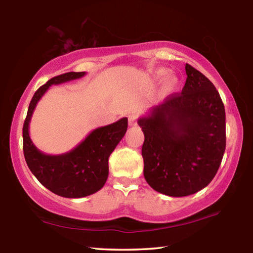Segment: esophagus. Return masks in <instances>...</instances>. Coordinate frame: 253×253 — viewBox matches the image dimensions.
<instances>
[{
	"mask_svg": "<svg viewBox=\"0 0 253 253\" xmlns=\"http://www.w3.org/2000/svg\"><path fill=\"white\" fill-rule=\"evenodd\" d=\"M137 121H138V116L136 114H131L128 116V124H129V126H136Z\"/></svg>",
	"mask_w": 253,
	"mask_h": 253,
	"instance_id": "1",
	"label": "esophagus"
}]
</instances>
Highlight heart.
Listing matches in <instances>:
<instances>
[{
    "instance_id": "1",
    "label": "heart",
    "mask_w": 253,
    "mask_h": 253,
    "mask_svg": "<svg viewBox=\"0 0 253 253\" xmlns=\"http://www.w3.org/2000/svg\"><path fill=\"white\" fill-rule=\"evenodd\" d=\"M166 74H168V71H166V70H158V71H156V78L157 79H163L166 76ZM176 84H177V79L175 78L174 76H169L165 81V85H166V88L169 89V90H172V89L175 88V85H176Z\"/></svg>"
}]
</instances>
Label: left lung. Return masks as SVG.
I'll list each match as a JSON object with an SVG mask.
<instances>
[{
	"label": "left lung",
	"instance_id": "1",
	"mask_svg": "<svg viewBox=\"0 0 253 253\" xmlns=\"http://www.w3.org/2000/svg\"><path fill=\"white\" fill-rule=\"evenodd\" d=\"M182 92L138 119L145 139L144 177L162 194L187 196L208 186L225 151V110L219 91L203 74L185 65Z\"/></svg>",
	"mask_w": 253,
	"mask_h": 253
}]
</instances>
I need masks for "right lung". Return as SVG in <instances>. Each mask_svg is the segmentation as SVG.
<instances>
[{"label": "right lung", "mask_w": 253, "mask_h": 253, "mask_svg": "<svg viewBox=\"0 0 253 253\" xmlns=\"http://www.w3.org/2000/svg\"><path fill=\"white\" fill-rule=\"evenodd\" d=\"M85 72H67L53 77L38 89L29 105L23 125V153L32 174L42 185L59 196L78 199L91 195L105 185L108 177V158L126 134V117L93 129L78 146L61 155L39 151L29 135V125L36 106L52 84L79 79Z\"/></svg>", "instance_id": "obj_1"}]
</instances>
